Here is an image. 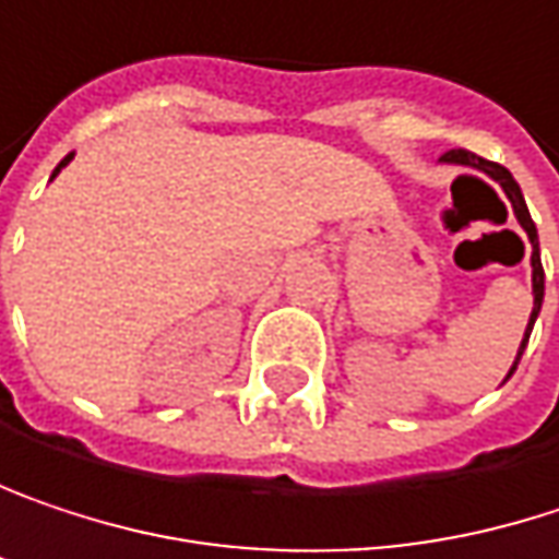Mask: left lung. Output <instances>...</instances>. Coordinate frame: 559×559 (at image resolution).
Here are the masks:
<instances>
[{"mask_svg": "<svg viewBox=\"0 0 559 559\" xmlns=\"http://www.w3.org/2000/svg\"><path fill=\"white\" fill-rule=\"evenodd\" d=\"M441 164H451V167H466V170L486 174L489 179H492V182H499V189L506 192V199H509V205H512V212H515V218H519L522 231L527 235V241H531V296H534V306H531V318H527V328H524V337H522V344H519L515 364H512V370H509V377H512V373L519 370V360H522L524 347H527L531 328H534V321H537V314H540V306H544V266H540L537 228H534V222H531V212H527V202H524L522 186L515 182V176L509 174L502 164L483 160V157H476V154H469V151H448V154L441 157ZM509 377H506V380H509ZM506 380H502V383H506Z\"/></svg>", "mask_w": 559, "mask_h": 559, "instance_id": "1", "label": "left lung"}]
</instances>
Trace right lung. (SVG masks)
Listing matches in <instances>:
<instances>
[{
	"label": "right lung",
	"instance_id": "right-lung-1",
	"mask_svg": "<svg viewBox=\"0 0 559 559\" xmlns=\"http://www.w3.org/2000/svg\"><path fill=\"white\" fill-rule=\"evenodd\" d=\"M70 160H73V154H67V157H63V160H60V164H57V170H53V174H50V179H53V176L60 174V170H63V167H67V164H70Z\"/></svg>",
	"mask_w": 559,
	"mask_h": 559
}]
</instances>
